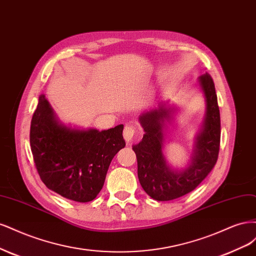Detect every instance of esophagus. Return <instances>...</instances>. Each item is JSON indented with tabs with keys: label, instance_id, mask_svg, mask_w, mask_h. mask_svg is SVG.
<instances>
[{
	"label": "esophagus",
	"instance_id": "obj_1",
	"mask_svg": "<svg viewBox=\"0 0 256 256\" xmlns=\"http://www.w3.org/2000/svg\"><path fill=\"white\" fill-rule=\"evenodd\" d=\"M134 135H135V128H134V126H126L124 128V130H123V137H124L126 142H130L132 139H133V137H134Z\"/></svg>",
	"mask_w": 256,
	"mask_h": 256
}]
</instances>
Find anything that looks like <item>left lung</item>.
Listing matches in <instances>:
<instances>
[{
    "label": "left lung",
    "mask_w": 256,
    "mask_h": 256,
    "mask_svg": "<svg viewBox=\"0 0 256 256\" xmlns=\"http://www.w3.org/2000/svg\"><path fill=\"white\" fill-rule=\"evenodd\" d=\"M196 86L205 101V117L194 136L190 160L184 169L172 168L162 153L164 130L174 120L178 107L169 101H162L158 107L139 116L144 134L142 142L133 146L138 178L144 190L154 200L170 201L192 192L217 162L221 128L215 85L206 73L198 78Z\"/></svg>",
    "instance_id": "8db88e82"
}]
</instances>
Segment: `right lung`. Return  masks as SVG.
<instances>
[{"instance_id":"obj_1","label":"right lung","mask_w":256,"mask_h":256,"mask_svg":"<svg viewBox=\"0 0 256 256\" xmlns=\"http://www.w3.org/2000/svg\"><path fill=\"white\" fill-rule=\"evenodd\" d=\"M123 124L110 130L64 124L44 94L30 122L32 158L44 185L76 202H90L101 192L110 162L126 142Z\"/></svg>"}]
</instances>
